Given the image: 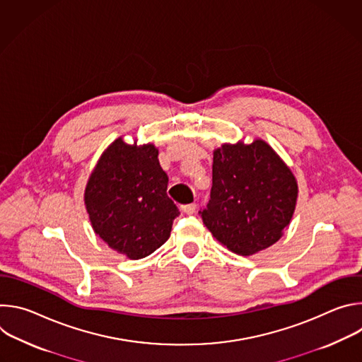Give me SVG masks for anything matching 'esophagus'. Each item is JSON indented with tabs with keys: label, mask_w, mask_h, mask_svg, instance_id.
<instances>
[{
	"label": "esophagus",
	"mask_w": 362,
	"mask_h": 362,
	"mask_svg": "<svg viewBox=\"0 0 362 362\" xmlns=\"http://www.w3.org/2000/svg\"><path fill=\"white\" fill-rule=\"evenodd\" d=\"M182 211H183L186 215H192V214L196 212V204H194V203L183 204V206H182Z\"/></svg>",
	"instance_id": "34e87169"
}]
</instances>
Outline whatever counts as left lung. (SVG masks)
Returning a JSON list of instances; mask_svg holds the SVG:
<instances>
[{"instance_id": "obj_1", "label": "left lung", "mask_w": 362, "mask_h": 362, "mask_svg": "<svg viewBox=\"0 0 362 362\" xmlns=\"http://www.w3.org/2000/svg\"><path fill=\"white\" fill-rule=\"evenodd\" d=\"M298 182L262 139L214 150L212 190L200 212L204 226L230 252L250 256L276 243L289 226Z\"/></svg>"}]
</instances>
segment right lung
I'll return each mask as SVG.
<instances>
[{"label": "right lung", "instance_id": "1", "mask_svg": "<svg viewBox=\"0 0 362 362\" xmlns=\"http://www.w3.org/2000/svg\"><path fill=\"white\" fill-rule=\"evenodd\" d=\"M158 154L153 143L129 144L117 137L103 151L84 190L94 233L133 261L159 249L179 215Z\"/></svg>", "mask_w": 362, "mask_h": 362}]
</instances>
